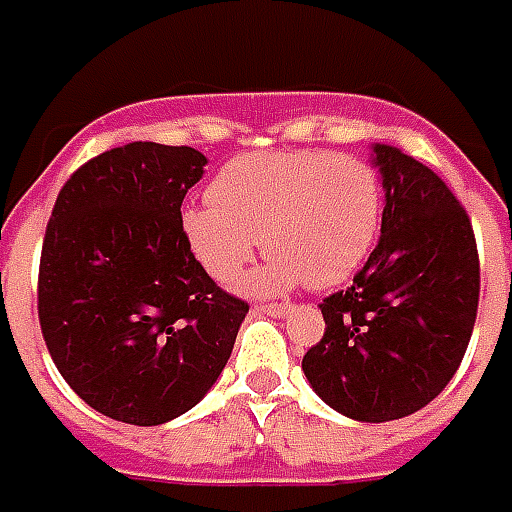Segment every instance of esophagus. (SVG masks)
<instances>
[{"instance_id":"34e87169","label":"esophagus","mask_w":512,"mask_h":512,"mask_svg":"<svg viewBox=\"0 0 512 512\" xmlns=\"http://www.w3.org/2000/svg\"><path fill=\"white\" fill-rule=\"evenodd\" d=\"M253 311H259V314H267V317H275V320H284V317H289L292 306H278V303H259V306H253Z\"/></svg>"}]
</instances>
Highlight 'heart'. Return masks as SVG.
I'll return each instance as SVG.
<instances>
[{
  "instance_id": "1",
  "label": "heart",
  "mask_w": 512,
  "mask_h": 512,
  "mask_svg": "<svg viewBox=\"0 0 512 512\" xmlns=\"http://www.w3.org/2000/svg\"><path fill=\"white\" fill-rule=\"evenodd\" d=\"M380 217V176L361 157L264 151L220 168L209 204L181 212V237L217 284H231L262 239L270 259L245 289L284 295L300 284L331 289L353 278L378 242Z\"/></svg>"
}]
</instances>
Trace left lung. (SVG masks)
Returning <instances> with one entry per match:
<instances>
[{"instance_id":"1","label":"left lung","mask_w":512,"mask_h":512,"mask_svg":"<svg viewBox=\"0 0 512 512\" xmlns=\"http://www.w3.org/2000/svg\"><path fill=\"white\" fill-rule=\"evenodd\" d=\"M386 192L378 248L353 286L322 300L325 336L303 358L314 394L355 422H391L444 391L469 347L480 259L469 215L444 181L375 143Z\"/></svg>"}]
</instances>
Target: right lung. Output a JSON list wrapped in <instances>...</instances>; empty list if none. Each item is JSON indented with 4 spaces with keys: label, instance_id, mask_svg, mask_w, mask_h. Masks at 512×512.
<instances>
[{
    "label": "right lung",
    "instance_id": "1",
    "mask_svg": "<svg viewBox=\"0 0 512 512\" xmlns=\"http://www.w3.org/2000/svg\"><path fill=\"white\" fill-rule=\"evenodd\" d=\"M204 168L190 146L129 143L85 162L54 201L43 339L65 383L115 422L154 427L195 408L248 314L181 237V201Z\"/></svg>",
    "mask_w": 512,
    "mask_h": 512
}]
</instances>
